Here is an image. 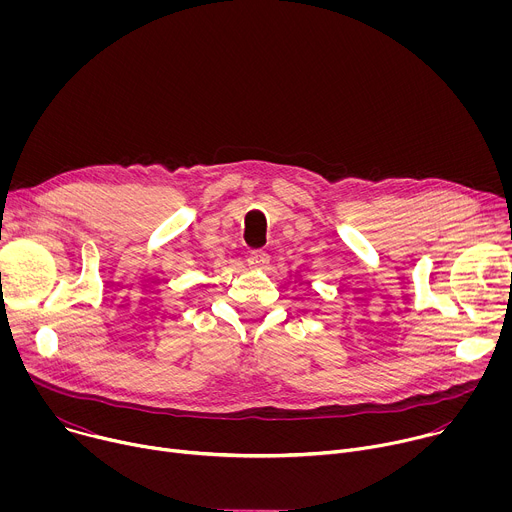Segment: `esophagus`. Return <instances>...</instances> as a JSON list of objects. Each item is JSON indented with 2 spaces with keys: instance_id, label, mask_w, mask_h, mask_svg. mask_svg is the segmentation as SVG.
<instances>
[{
  "instance_id": "1",
  "label": "esophagus",
  "mask_w": 512,
  "mask_h": 512,
  "mask_svg": "<svg viewBox=\"0 0 512 512\" xmlns=\"http://www.w3.org/2000/svg\"><path fill=\"white\" fill-rule=\"evenodd\" d=\"M247 263H249V269H253V271H265V269H269V255L265 251H253L249 255Z\"/></svg>"
}]
</instances>
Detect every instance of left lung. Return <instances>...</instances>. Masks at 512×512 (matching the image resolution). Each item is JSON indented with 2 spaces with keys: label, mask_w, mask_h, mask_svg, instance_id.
Listing matches in <instances>:
<instances>
[{
  "label": "left lung",
  "mask_w": 512,
  "mask_h": 512,
  "mask_svg": "<svg viewBox=\"0 0 512 512\" xmlns=\"http://www.w3.org/2000/svg\"><path fill=\"white\" fill-rule=\"evenodd\" d=\"M294 277H296V275H294ZM298 279H300V277H298Z\"/></svg>",
  "instance_id": "obj_1"
}]
</instances>
